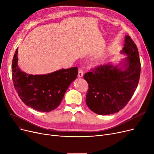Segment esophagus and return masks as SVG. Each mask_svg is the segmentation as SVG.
I'll return each mask as SVG.
<instances>
[{
  "instance_id": "34e87169",
  "label": "esophagus",
  "mask_w": 154,
  "mask_h": 154,
  "mask_svg": "<svg viewBox=\"0 0 154 154\" xmlns=\"http://www.w3.org/2000/svg\"><path fill=\"white\" fill-rule=\"evenodd\" d=\"M83 75H84V71H83L82 69L79 68V69L78 76H79V77H83Z\"/></svg>"
}]
</instances>
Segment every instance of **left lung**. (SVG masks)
Here are the masks:
<instances>
[{
	"instance_id": "left-lung-1",
	"label": "left lung",
	"mask_w": 154,
	"mask_h": 154,
	"mask_svg": "<svg viewBox=\"0 0 154 154\" xmlns=\"http://www.w3.org/2000/svg\"><path fill=\"white\" fill-rule=\"evenodd\" d=\"M121 53L127 55L123 67L102 65L84 76L88 84L87 106L95 114L109 115L119 112L131 100L138 85L140 61L137 45L129 35L125 36Z\"/></svg>"
}]
</instances>
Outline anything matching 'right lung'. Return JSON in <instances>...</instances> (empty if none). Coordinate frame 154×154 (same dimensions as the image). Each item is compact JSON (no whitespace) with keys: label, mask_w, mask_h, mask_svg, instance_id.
I'll use <instances>...</instances> for the list:
<instances>
[{"label":"right lung","mask_w":154,"mask_h":154,"mask_svg":"<svg viewBox=\"0 0 154 154\" xmlns=\"http://www.w3.org/2000/svg\"><path fill=\"white\" fill-rule=\"evenodd\" d=\"M16 50L12 63V76L15 89L26 106L43 112L57 107L70 84L77 78V67L60 69L44 75H29L18 66Z\"/></svg>","instance_id":"add662e5"}]
</instances>
